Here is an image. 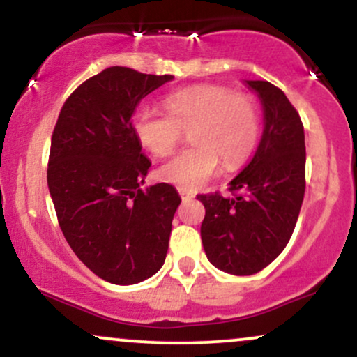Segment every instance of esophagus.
<instances>
[{
	"instance_id": "1",
	"label": "esophagus",
	"mask_w": 357,
	"mask_h": 357,
	"mask_svg": "<svg viewBox=\"0 0 357 357\" xmlns=\"http://www.w3.org/2000/svg\"><path fill=\"white\" fill-rule=\"evenodd\" d=\"M179 196H181V199L184 203L186 202H191L192 198H195V192L191 191H186V190H179Z\"/></svg>"
}]
</instances>
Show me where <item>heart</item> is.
<instances>
[{"mask_svg":"<svg viewBox=\"0 0 357 357\" xmlns=\"http://www.w3.org/2000/svg\"><path fill=\"white\" fill-rule=\"evenodd\" d=\"M166 112L141 105L132 114L139 144L154 155L174 149L181 130L190 129V149L158 167L161 181L195 191L215 176L220 161L227 169L243 165L255 149L260 132L258 109L250 97L230 89L198 85L169 93Z\"/></svg>","mask_w":357,"mask_h":357,"instance_id":"b5f03b06","label":"heart"}]
</instances>
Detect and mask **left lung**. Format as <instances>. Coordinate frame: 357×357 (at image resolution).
Masks as SVG:
<instances>
[{"instance_id": "obj_1", "label": "left lung", "mask_w": 357, "mask_h": 357, "mask_svg": "<svg viewBox=\"0 0 357 357\" xmlns=\"http://www.w3.org/2000/svg\"><path fill=\"white\" fill-rule=\"evenodd\" d=\"M264 110L255 154L230 181L233 198L199 195L203 248L216 268L253 275L287 247L305 191V136L297 110L267 80H243Z\"/></svg>"}]
</instances>
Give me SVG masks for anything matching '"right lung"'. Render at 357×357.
<instances>
[{
    "label": "right lung",
    "instance_id": "right-lung-1",
    "mask_svg": "<svg viewBox=\"0 0 357 357\" xmlns=\"http://www.w3.org/2000/svg\"><path fill=\"white\" fill-rule=\"evenodd\" d=\"M173 79L105 68L68 97L53 130L47 181L60 228L73 253L110 284H139L166 260L181 198L166 183L141 188L151 161L132 114Z\"/></svg>",
    "mask_w": 357,
    "mask_h": 357
}]
</instances>
